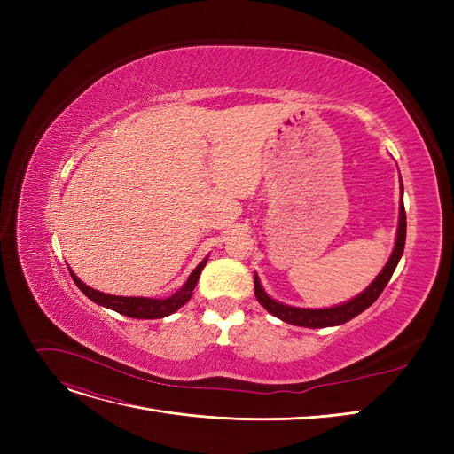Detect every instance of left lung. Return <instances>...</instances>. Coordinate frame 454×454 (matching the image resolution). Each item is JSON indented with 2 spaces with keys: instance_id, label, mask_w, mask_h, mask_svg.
<instances>
[{
  "instance_id": "left-lung-1",
  "label": "left lung",
  "mask_w": 454,
  "mask_h": 454,
  "mask_svg": "<svg viewBox=\"0 0 454 454\" xmlns=\"http://www.w3.org/2000/svg\"><path fill=\"white\" fill-rule=\"evenodd\" d=\"M403 189V187H402ZM405 231H407V222H405V208H403V202H402V208H400V225H397V239H395V246H394V252L388 259L387 267L382 269V272L375 278V282L371 284L364 294H360L356 299L348 301L345 305H339L333 309H295V307H287L282 303H277V301H272L265 292L263 287L259 284V278H254V292L255 297L261 305H263L272 316H277V318L287 322V324H294V325H303V327H329V325H339V324H345L348 320H352L354 316H358L360 312H364L367 307H371L377 301V297L382 294L384 287H387L388 280L392 278V274L400 263V257L403 254L405 248Z\"/></svg>"
}]
</instances>
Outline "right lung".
I'll return each instance as SVG.
<instances>
[{
	"label": "right lung",
	"mask_w": 454,
	"mask_h": 454,
	"mask_svg": "<svg viewBox=\"0 0 454 454\" xmlns=\"http://www.w3.org/2000/svg\"><path fill=\"white\" fill-rule=\"evenodd\" d=\"M206 265V259L202 263L191 272V277L187 278V282L182 286V290H177L174 295L167 297V299H145V297H119V295H107L102 292H96L92 287H89L87 284L81 282L75 274L72 272V278L77 284V287L83 292L90 301L98 303L102 307L112 309L119 314L130 316V318H144V320H153V318H164L172 312H176L182 305H185L187 301L191 299V294H193L195 286L199 282L200 272Z\"/></svg>",
	"instance_id": "add662e5"
}]
</instances>
